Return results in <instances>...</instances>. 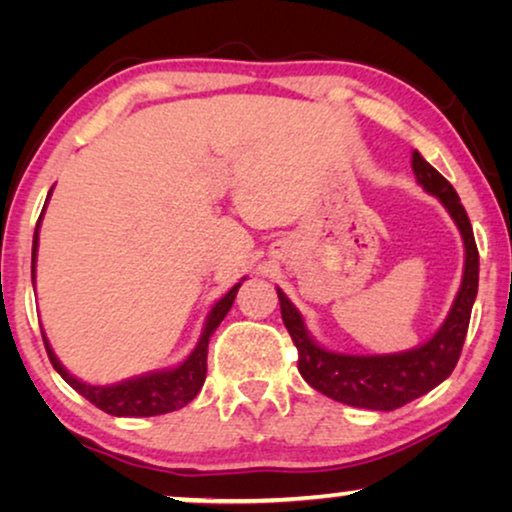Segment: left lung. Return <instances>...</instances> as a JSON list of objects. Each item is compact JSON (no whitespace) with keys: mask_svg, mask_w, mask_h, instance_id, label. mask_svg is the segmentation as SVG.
Listing matches in <instances>:
<instances>
[{"mask_svg":"<svg viewBox=\"0 0 512 512\" xmlns=\"http://www.w3.org/2000/svg\"><path fill=\"white\" fill-rule=\"evenodd\" d=\"M412 172L426 193L436 195L443 202L457 223L466 249L461 289L443 326L431 340L401 354L356 356L331 352V349H324L312 340V335L305 328L303 314L293 307L282 289H277L284 326L298 349V370L303 380L333 401L354 405V408L382 412L403 408L405 403L429 394L433 387L447 380L461 356L471 310L475 296H478L480 256L478 247H475L471 221H468L457 191L417 151L412 153Z\"/></svg>","mask_w":512,"mask_h":512,"instance_id":"1","label":"left lung"}]
</instances>
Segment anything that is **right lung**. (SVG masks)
Instances as JSON below:
<instances>
[{"instance_id":"obj_1","label":"right lung","mask_w":512,"mask_h":512,"mask_svg":"<svg viewBox=\"0 0 512 512\" xmlns=\"http://www.w3.org/2000/svg\"><path fill=\"white\" fill-rule=\"evenodd\" d=\"M51 198V193H48ZM46 198V200H48ZM46 209V205H44ZM44 216V212H41ZM39 216V223H41ZM39 223L34 228V240H32V275H34V263H37V247H39ZM242 284V282H240ZM240 284H235L226 296H223L219 303L212 307V312L207 314L205 328H202L198 347L193 349L191 356L184 363H179L177 368L170 370H156V373L132 377V380L118 382V384H107V387H95V384H86L76 380L74 375H69L65 366L58 361V356L53 354L51 345H48L44 335V345L48 352V359H51L53 368L58 370L62 380H65L69 387L79 391L83 398H88L95 408L114 417H153V415H165V412H174L184 408L186 403H191L198 391L205 384L207 375V345L212 333L219 328V324L226 317L230 307H233V300L237 296V289Z\"/></svg>"}]
</instances>
